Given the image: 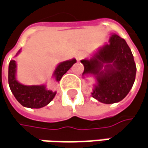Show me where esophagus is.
<instances>
[{
  "label": "esophagus",
  "instance_id": "34e87169",
  "mask_svg": "<svg viewBox=\"0 0 148 148\" xmlns=\"http://www.w3.org/2000/svg\"><path fill=\"white\" fill-rule=\"evenodd\" d=\"M84 54L83 52H79V53L76 55V59H77L78 61H79L80 60H82V59L84 58Z\"/></svg>",
  "mask_w": 148,
  "mask_h": 148
}]
</instances>
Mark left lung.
<instances>
[{"label": "left lung", "instance_id": "8db88e82", "mask_svg": "<svg viewBox=\"0 0 148 148\" xmlns=\"http://www.w3.org/2000/svg\"><path fill=\"white\" fill-rule=\"evenodd\" d=\"M81 63L84 67L83 76L93 75L96 79L93 98L103 103L123 100L134 84L137 68L133 55L125 40L118 35L112 34L108 44Z\"/></svg>", "mask_w": 148, "mask_h": 148}]
</instances>
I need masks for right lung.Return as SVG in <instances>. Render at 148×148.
<instances>
[{
    "mask_svg": "<svg viewBox=\"0 0 148 148\" xmlns=\"http://www.w3.org/2000/svg\"><path fill=\"white\" fill-rule=\"evenodd\" d=\"M21 52L18 51L16 55ZM76 63L75 59L61 62L57 65L53 77L57 82ZM16 63L10 60L8 69V82L12 93L16 100L24 107L29 108H40L49 104L55 98L56 92L48 90L45 85H24L16 79Z\"/></svg>",
    "mask_w": 148,
    "mask_h": 148,
    "instance_id": "1",
    "label": "right lung"
}]
</instances>
